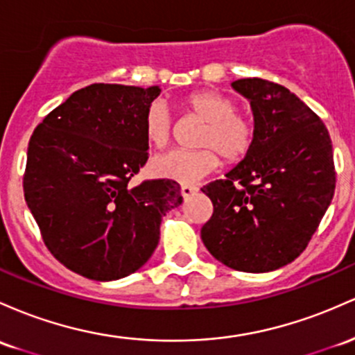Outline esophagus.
I'll return each mask as SVG.
<instances>
[{
  "instance_id": "34e87169",
  "label": "esophagus",
  "mask_w": 355,
  "mask_h": 355,
  "mask_svg": "<svg viewBox=\"0 0 355 355\" xmlns=\"http://www.w3.org/2000/svg\"><path fill=\"white\" fill-rule=\"evenodd\" d=\"M180 193H182V197H184V198L192 197L193 193H197V187H192V185H182Z\"/></svg>"
}]
</instances>
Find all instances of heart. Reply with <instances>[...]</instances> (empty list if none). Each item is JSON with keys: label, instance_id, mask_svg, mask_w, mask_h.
I'll use <instances>...</instances> for the list:
<instances>
[{"label": "heart", "instance_id": "heart-1", "mask_svg": "<svg viewBox=\"0 0 355 355\" xmlns=\"http://www.w3.org/2000/svg\"><path fill=\"white\" fill-rule=\"evenodd\" d=\"M182 111L204 121L197 138L202 150H170L151 158L150 173L157 178L178 182L184 185L197 184L219 166V157L227 163L243 159L254 141L251 121L239 114V104L229 96L216 91L193 92L182 101ZM173 121L168 107L162 101H153L146 107L143 131L151 146L162 148L168 143Z\"/></svg>", "mask_w": 355, "mask_h": 355}]
</instances>
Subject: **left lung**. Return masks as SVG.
<instances>
[{"instance_id": "obj_1", "label": "left lung", "mask_w": 355, "mask_h": 355, "mask_svg": "<svg viewBox=\"0 0 355 355\" xmlns=\"http://www.w3.org/2000/svg\"><path fill=\"white\" fill-rule=\"evenodd\" d=\"M251 103L254 141L224 180L202 192L214 214L202 227L205 248L237 271L266 272L305 251L336 190L332 139L322 119L283 85L239 79Z\"/></svg>"}]
</instances>
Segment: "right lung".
Here are the masks:
<instances>
[{"label": "right lung", "instance_id": "1", "mask_svg": "<svg viewBox=\"0 0 355 355\" xmlns=\"http://www.w3.org/2000/svg\"><path fill=\"white\" fill-rule=\"evenodd\" d=\"M159 92L87 85L30 138L26 205L49 251L77 275L112 282L138 271L158 246L162 217L182 204L173 180L128 187L148 159L143 118Z\"/></svg>", "mask_w": 355, "mask_h": 355}]
</instances>
